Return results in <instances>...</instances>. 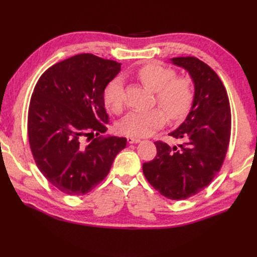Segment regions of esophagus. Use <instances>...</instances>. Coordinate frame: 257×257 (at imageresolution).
<instances>
[{"mask_svg": "<svg viewBox=\"0 0 257 257\" xmlns=\"http://www.w3.org/2000/svg\"><path fill=\"white\" fill-rule=\"evenodd\" d=\"M127 141L129 144H138L140 143V139L139 138H136V137H127Z\"/></svg>", "mask_w": 257, "mask_h": 257, "instance_id": "1", "label": "esophagus"}]
</instances>
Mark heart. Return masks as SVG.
Listing matches in <instances>:
<instances>
[{"label": "heart", "mask_w": 257, "mask_h": 257, "mask_svg": "<svg viewBox=\"0 0 257 257\" xmlns=\"http://www.w3.org/2000/svg\"><path fill=\"white\" fill-rule=\"evenodd\" d=\"M138 77L147 88L156 92L161 108L150 110H133L120 120L117 130L130 137H145L166 123L167 116L171 121H181L192 109L195 88L188 76H177L173 68L160 64H148L138 70ZM103 102L110 110L118 112L123 106V83L116 77L103 90ZM167 114L166 115L165 113Z\"/></svg>", "instance_id": "b5f03b06"}]
</instances>
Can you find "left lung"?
<instances>
[{
  "instance_id": "left-lung-1",
  "label": "left lung",
  "mask_w": 257,
  "mask_h": 257,
  "mask_svg": "<svg viewBox=\"0 0 257 257\" xmlns=\"http://www.w3.org/2000/svg\"><path fill=\"white\" fill-rule=\"evenodd\" d=\"M190 73L195 86L192 109L169 136L180 141L170 147L156 141L157 156L143 165L152 187L170 200H184L209 185L224 162L231 137V108L224 85L199 58H172Z\"/></svg>"
}]
</instances>
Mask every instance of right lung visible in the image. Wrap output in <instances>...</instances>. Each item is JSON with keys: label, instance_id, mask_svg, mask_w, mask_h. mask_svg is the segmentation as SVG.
Returning a JSON list of instances; mask_svg holds the SVG:
<instances>
[{"label": "right lung", "instance_id": "obj_1", "mask_svg": "<svg viewBox=\"0 0 257 257\" xmlns=\"http://www.w3.org/2000/svg\"><path fill=\"white\" fill-rule=\"evenodd\" d=\"M119 70V63L84 53L53 65L34 87L27 116L31 151L43 176L64 193L90 192L127 144L98 137L109 123L103 90Z\"/></svg>", "mask_w": 257, "mask_h": 257}]
</instances>
